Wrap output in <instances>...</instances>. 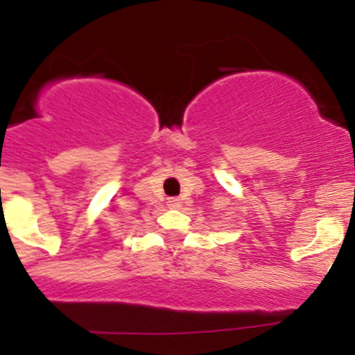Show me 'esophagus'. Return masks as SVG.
Wrapping results in <instances>:
<instances>
[{
    "instance_id": "esophagus-1",
    "label": "esophagus",
    "mask_w": 355,
    "mask_h": 355,
    "mask_svg": "<svg viewBox=\"0 0 355 355\" xmlns=\"http://www.w3.org/2000/svg\"><path fill=\"white\" fill-rule=\"evenodd\" d=\"M182 206V200L178 199V197H171V199H168V207L170 209H178Z\"/></svg>"
}]
</instances>
